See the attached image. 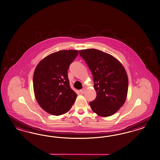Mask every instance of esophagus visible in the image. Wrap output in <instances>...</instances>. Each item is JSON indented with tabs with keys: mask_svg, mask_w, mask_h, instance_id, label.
<instances>
[{
	"mask_svg": "<svg viewBox=\"0 0 160 160\" xmlns=\"http://www.w3.org/2000/svg\"><path fill=\"white\" fill-rule=\"evenodd\" d=\"M85 91V88H83L82 89H81V90L79 91V92H80V93H81V94H83V93H84Z\"/></svg>",
	"mask_w": 160,
	"mask_h": 160,
	"instance_id": "obj_1",
	"label": "esophagus"
}]
</instances>
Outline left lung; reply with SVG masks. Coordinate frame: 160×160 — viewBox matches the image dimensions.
<instances>
[{
  "mask_svg": "<svg viewBox=\"0 0 160 160\" xmlns=\"http://www.w3.org/2000/svg\"><path fill=\"white\" fill-rule=\"evenodd\" d=\"M79 54L93 74L96 99L89 103L99 116L114 114L127 98L128 77L123 65L114 57L96 49L81 50Z\"/></svg>",
  "mask_w": 160,
  "mask_h": 160,
  "instance_id": "obj_1",
  "label": "left lung"
}]
</instances>
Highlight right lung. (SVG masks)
<instances>
[{
  "instance_id": "right-lung-1",
  "label": "right lung",
  "mask_w": 160,
  "mask_h": 160,
  "mask_svg": "<svg viewBox=\"0 0 160 160\" xmlns=\"http://www.w3.org/2000/svg\"><path fill=\"white\" fill-rule=\"evenodd\" d=\"M78 50H61L41 59L33 75V89L38 105L47 113L59 116L71 109L77 94L70 88L68 69Z\"/></svg>"
}]
</instances>
